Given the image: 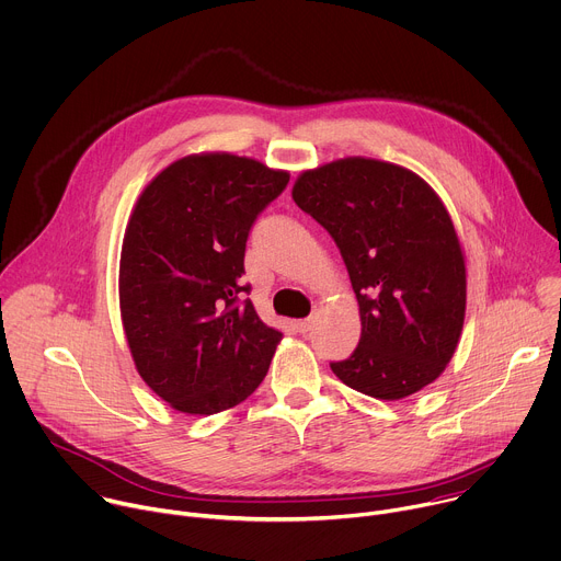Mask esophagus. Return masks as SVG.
I'll return each mask as SVG.
<instances>
[{"label": "esophagus", "instance_id": "34e87169", "mask_svg": "<svg viewBox=\"0 0 561 561\" xmlns=\"http://www.w3.org/2000/svg\"><path fill=\"white\" fill-rule=\"evenodd\" d=\"M294 327H296V331H300V333H307V331H311V327H313V318L296 320V322H294Z\"/></svg>", "mask_w": 561, "mask_h": 561}]
</instances>
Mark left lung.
Returning a JSON list of instances; mask_svg holds the SVG:
<instances>
[{
    "instance_id": "obj_1",
    "label": "left lung",
    "mask_w": 561,
    "mask_h": 561,
    "mask_svg": "<svg viewBox=\"0 0 561 561\" xmlns=\"http://www.w3.org/2000/svg\"><path fill=\"white\" fill-rule=\"evenodd\" d=\"M291 196L339 245L360 307V343L331 371L378 400L437 380L462 333L467 265L433 187L402 165L350 157L302 172Z\"/></svg>"
}]
</instances>
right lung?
Wrapping results in <instances>:
<instances>
[{"mask_svg":"<svg viewBox=\"0 0 561 561\" xmlns=\"http://www.w3.org/2000/svg\"><path fill=\"white\" fill-rule=\"evenodd\" d=\"M289 174L228 152L190 154L141 192L124 237L119 305L144 382L172 409L211 415L267 376L283 333L241 283L256 216Z\"/></svg>","mask_w":561,"mask_h":561,"instance_id":"obj_1","label":"right lung"}]
</instances>
